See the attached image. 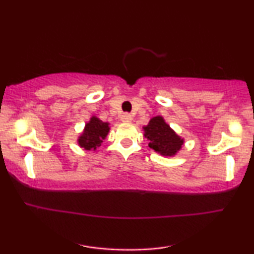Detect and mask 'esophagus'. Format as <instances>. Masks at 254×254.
I'll return each instance as SVG.
<instances>
[{"label":"esophagus","instance_id":"esophagus-1","mask_svg":"<svg viewBox=\"0 0 254 254\" xmlns=\"http://www.w3.org/2000/svg\"><path fill=\"white\" fill-rule=\"evenodd\" d=\"M120 120L123 121V123H130V121H131V116H130L129 113H124V114H121Z\"/></svg>","mask_w":254,"mask_h":254}]
</instances>
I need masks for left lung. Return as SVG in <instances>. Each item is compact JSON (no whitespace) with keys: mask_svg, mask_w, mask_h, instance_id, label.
I'll list each match as a JSON object with an SVG mask.
<instances>
[{"mask_svg":"<svg viewBox=\"0 0 254 254\" xmlns=\"http://www.w3.org/2000/svg\"><path fill=\"white\" fill-rule=\"evenodd\" d=\"M149 147L163 156H173L180 150L184 140L173 131L162 117H155L143 127Z\"/></svg>","mask_w":254,"mask_h":254,"instance_id":"1","label":"left lung"}]
</instances>
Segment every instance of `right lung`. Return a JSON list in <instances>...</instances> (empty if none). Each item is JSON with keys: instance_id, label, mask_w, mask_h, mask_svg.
<instances>
[{"instance_id": "obj_1", "label": "right lung", "mask_w": 254, "mask_h": 254, "mask_svg": "<svg viewBox=\"0 0 254 254\" xmlns=\"http://www.w3.org/2000/svg\"><path fill=\"white\" fill-rule=\"evenodd\" d=\"M109 130V124L103 123L97 117H92L85 125L83 134L78 137V144L85 150H96L97 147H100Z\"/></svg>"}]
</instances>
